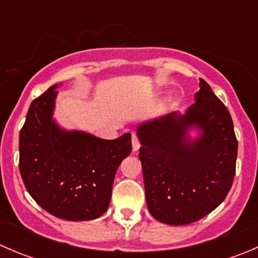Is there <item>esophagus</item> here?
Returning <instances> with one entry per match:
<instances>
[{"instance_id":"esophagus-1","label":"esophagus","mask_w":258,"mask_h":258,"mask_svg":"<svg viewBox=\"0 0 258 258\" xmlns=\"http://www.w3.org/2000/svg\"><path fill=\"white\" fill-rule=\"evenodd\" d=\"M140 148V140L136 135H132V150L134 151H139Z\"/></svg>"}]
</instances>
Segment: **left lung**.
<instances>
[{
    "label": "left lung",
    "instance_id": "obj_1",
    "mask_svg": "<svg viewBox=\"0 0 258 258\" xmlns=\"http://www.w3.org/2000/svg\"><path fill=\"white\" fill-rule=\"evenodd\" d=\"M189 128L200 130L191 140ZM146 202L157 221L188 225L212 212L232 186L237 139L227 107L200 79L195 103L137 127Z\"/></svg>",
    "mask_w": 258,
    "mask_h": 258
}]
</instances>
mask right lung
I'll return each instance as SVG.
<instances>
[{
	"label": "right lung",
	"instance_id": "1",
	"mask_svg": "<svg viewBox=\"0 0 258 258\" xmlns=\"http://www.w3.org/2000/svg\"><path fill=\"white\" fill-rule=\"evenodd\" d=\"M57 85L32 101L20 131V172L28 194L51 215L90 221L108 209L119 163L131 153V134L103 140L66 131L52 116Z\"/></svg>",
	"mask_w": 258,
	"mask_h": 258
}]
</instances>
